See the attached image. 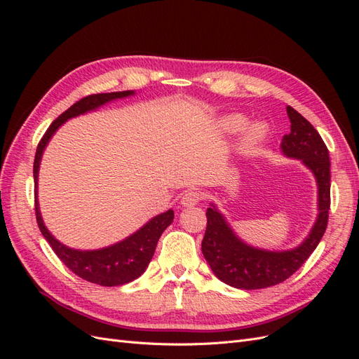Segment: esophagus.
I'll return each mask as SVG.
<instances>
[{
  "instance_id": "34e87169",
  "label": "esophagus",
  "mask_w": 359,
  "mask_h": 359,
  "mask_svg": "<svg viewBox=\"0 0 359 359\" xmlns=\"http://www.w3.org/2000/svg\"><path fill=\"white\" fill-rule=\"evenodd\" d=\"M201 201V194L194 190H189L182 194L181 205L182 206H194Z\"/></svg>"
}]
</instances>
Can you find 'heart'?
I'll list each match as a JSON object with an SVG mask.
<instances>
[{"label": "heart", "mask_w": 359, "mask_h": 359, "mask_svg": "<svg viewBox=\"0 0 359 359\" xmlns=\"http://www.w3.org/2000/svg\"><path fill=\"white\" fill-rule=\"evenodd\" d=\"M244 123L245 121L241 115H229L223 119L222 126L226 132H236V130H240L244 126ZM264 135H265V130L262 126L255 124L252 127H248L245 135H244V139H243L244 147L248 148V147H253V145L259 144L260 140L264 139Z\"/></svg>", "instance_id": "b5f03b06"}]
</instances>
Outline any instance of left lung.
I'll use <instances>...</instances> for the list:
<instances>
[{
  "instance_id": "8db88e82",
  "label": "left lung",
  "mask_w": 359,
  "mask_h": 359,
  "mask_svg": "<svg viewBox=\"0 0 359 359\" xmlns=\"http://www.w3.org/2000/svg\"><path fill=\"white\" fill-rule=\"evenodd\" d=\"M290 133L281 139V153L298 158L318 182V219L309 236L298 247L286 252H268L245 244L235 235L224 217L211 203L206 210V231L202 253L215 277L236 289H264L283 283L301 268L327 231L331 205L330 153L318 130L293 107L287 106Z\"/></svg>"
}]
</instances>
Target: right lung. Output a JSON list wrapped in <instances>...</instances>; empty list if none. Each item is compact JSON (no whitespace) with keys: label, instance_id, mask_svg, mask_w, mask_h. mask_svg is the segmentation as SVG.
<instances>
[{"label":"right lung","instance_id":"add662e5","mask_svg":"<svg viewBox=\"0 0 359 359\" xmlns=\"http://www.w3.org/2000/svg\"><path fill=\"white\" fill-rule=\"evenodd\" d=\"M135 91H118V93H104V94H93L86 95L79 102L70 106L66 112H62L55 121H53L46 133L43 135L39 142L36 158H34V196H36V219L41 235L46 238L55 255L61 259V262L66 265L72 273L78 277L95 283L100 286H119L126 285L142 276L148 264L153 259L158 238L163 231L173 222V211L169 210L163 214L156 215L145 226L140 227L137 232L130 235L126 240L119 241L111 247H104L99 250H74L60 243L53 236L48 227L43 223L41 212L39 208L37 201V181H39V168L40 160L43 156L48 142L53 133L67 121L70 118L82 115L109 103L116 99H124V97L133 95Z\"/></svg>","mask_w":359,"mask_h":359}]
</instances>
